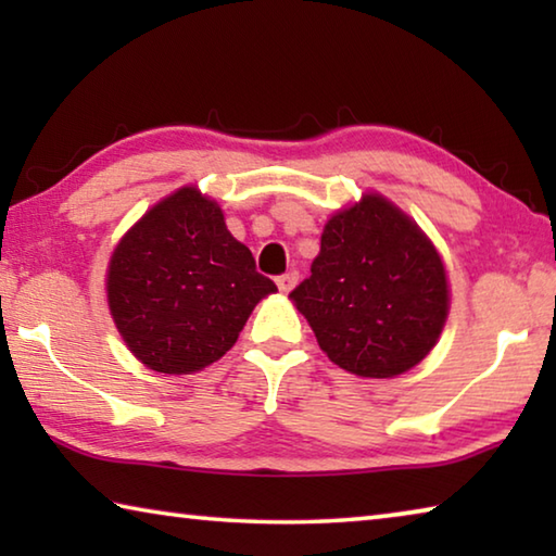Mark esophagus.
Here are the masks:
<instances>
[{
	"instance_id": "esophagus-1",
	"label": "esophagus",
	"mask_w": 556,
	"mask_h": 556,
	"mask_svg": "<svg viewBox=\"0 0 556 556\" xmlns=\"http://www.w3.org/2000/svg\"><path fill=\"white\" fill-rule=\"evenodd\" d=\"M296 281H299V271L296 269H289V271H285V275H279L277 277V287H279V291H291L296 287Z\"/></svg>"
}]
</instances>
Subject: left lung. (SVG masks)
<instances>
[{
  "label": "left lung",
  "mask_w": 556,
  "mask_h": 556,
  "mask_svg": "<svg viewBox=\"0 0 556 556\" xmlns=\"http://www.w3.org/2000/svg\"><path fill=\"white\" fill-rule=\"evenodd\" d=\"M289 296L321 351L363 378H394L425 361L448 314L439 252L382 195L326 223L312 277Z\"/></svg>",
  "instance_id": "obj_1"
}]
</instances>
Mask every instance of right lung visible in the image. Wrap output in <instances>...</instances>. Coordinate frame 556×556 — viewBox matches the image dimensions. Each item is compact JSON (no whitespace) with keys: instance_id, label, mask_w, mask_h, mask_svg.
Listing matches in <instances>:
<instances>
[{"instance_id":"right-lung-1","label":"right lung","mask_w":556,"mask_h":556,"mask_svg":"<svg viewBox=\"0 0 556 556\" xmlns=\"http://www.w3.org/2000/svg\"><path fill=\"white\" fill-rule=\"evenodd\" d=\"M277 291L225 228L218 203L181 188L154 205L112 252L108 301L147 368L188 375L230 351L262 296Z\"/></svg>"}]
</instances>
